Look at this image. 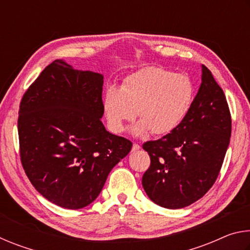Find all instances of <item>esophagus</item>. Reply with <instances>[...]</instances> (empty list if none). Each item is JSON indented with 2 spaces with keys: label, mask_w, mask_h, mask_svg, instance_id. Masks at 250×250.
<instances>
[{
  "label": "esophagus",
  "mask_w": 250,
  "mask_h": 250,
  "mask_svg": "<svg viewBox=\"0 0 250 250\" xmlns=\"http://www.w3.org/2000/svg\"><path fill=\"white\" fill-rule=\"evenodd\" d=\"M140 145H138V143H133V146H132V151L134 152V151H138L139 149H140Z\"/></svg>",
  "instance_id": "esophagus-1"
}]
</instances>
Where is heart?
Segmentation results:
<instances>
[{
	"instance_id": "1",
	"label": "heart",
	"mask_w": 250,
	"mask_h": 250,
	"mask_svg": "<svg viewBox=\"0 0 250 250\" xmlns=\"http://www.w3.org/2000/svg\"><path fill=\"white\" fill-rule=\"evenodd\" d=\"M195 88L188 76L160 67H147L129 76L122 88L110 86L104 92V109L113 132H122L137 111L141 121L135 134L151 131L164 135L174 131L191 111Z\"/></svg>"
}]
</instances>
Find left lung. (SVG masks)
Returning a JSON list of instances; mask_svg holds the SVG:
<instances>
[{"label": "left lung", "instance_id": "left-lung-1", "mask_svg": "<svg viewBox=\"0 0 250 250\" xmlns=\"http://www.w3.org/2000/svg\"><path fill=\"white\" fill-rule=\"evenodd\" d=\"M192 109L173 132L143 143L150 167L142 176L147 196L166 208H182L214 185L231 134L225 94L206 66Z\"/></svg>", "mask_w": 250, "mask_h": 250}]
</instances>
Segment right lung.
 <instances>
[{
	"mask_svg": "<svg viewBox=\"0 0 250 250\" xmlns=\"http://www.w3.org/2000/svg\"><path fill=\"white\" fill-rule=\"evenodd\" d=\"M103 84V75L75 70L56 59L21 100V163L34 188L64 208L94 202L110 171L132 147L100 120Z\"/></svg>",
	"mask_w": 250,
	"mask_h": 250,
	"instance_id": "right-lung-1",
	"label": "right lung"
}]
</instances>
